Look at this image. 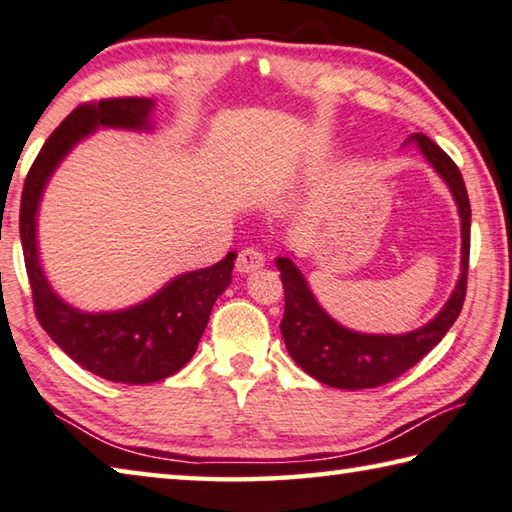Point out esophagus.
<instances>
[{"label": "esophagus", "instance_id": "34e87169", "mask_svg": "<svg viewBox=\"0 0 512 512\" xmlns=\"http://www.w3.org/2000/svg\"><path fill=\"white\" fill-rule=\"evenodd\" d=\"M263 265H265V256L261 254V251L254 249V247H247V249H242L240 254H238L236 270H238L240 274H249V272L261 270Z\"/></svg>", "mask_w": 512, "mask_h": 512}]
</instances>
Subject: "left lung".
<instances>
[{
	"mask_svg": "<svg viewBox=\"0 0 512 512\" xmlns=\"http://www.w3.org/2000/svg\"><path fill=\"white\" fill-rule=\"evenodd\" d=\"M407 143H414L423 157L432 164L443 182L452 191L461 218V276L441 312L411 333L402 335H366L346 328L319 306L308 281L292 258L279 256L276 267L281 272L285 290V315L281 335L294 362L312 378L335 389H373L382 387L416 366L432 348L441 342L456 317L461 315L465 288H468L470 263V200L465 191L461 170L454 161L425 137L411 134Z\"/></svg>",
	"mask_w": 512,
	"mask_h": 512,
	"instance_id": "8db88e82",
	"label": "left lung"
}]
</instances>
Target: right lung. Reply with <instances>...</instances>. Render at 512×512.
<instances>
[{
	"label": "right lung",
	"instance_id": "right-lung-1",
	"mask_svg": "<svg viewBox=\"0 0 512 512\" xmlns=\"http://www.w3.org/2000/svg\"><path fill=\"white\" fill-rule=\"evenodd\" d=\"M150 98H105L76 107L44 143L26 175L20 238L35 315L71 360L110 382L150 384L177 373L191 360L209 324L213 303L229 288L236 254L184 272L150 299L114 312H85L62 301L44 276L38 251V209L44 188L71 148L98 128L152 130Z\"/></svg>",
	"mask_w": 512,
	"mask_h": 512
}]
</instances>
